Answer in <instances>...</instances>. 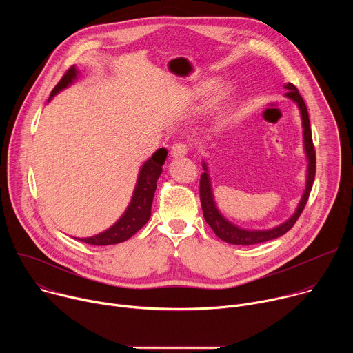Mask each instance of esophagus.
I'll use <instances>...</instances> for the list:
<instances>
[{"instance_id":"1","label":"esophagus","mask_w":353,"mask_h":353,"mask_svg":"<svg viewBox=\"0 0 353 353\" xmlns=\"http://www.w3.org/2000/svg\"><path fill=\"white\" fill-rule=\"evenodd\" d=\"M187 152H188V145L184 143V142H176L172 146V150H170V154L176 158L177 157H184V155H187Z\"/></svg>"}]
</instances>
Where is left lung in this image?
<instances>
[{"label":"left lung","instance_id":"8db88e82","mask_svg":"<svg viewBox=\"0 0 353 353\" xmlns=\"http://www.w3.org/2000/svg\"><path fill=\"white\" fill-rule=\"evenodd\" d=\"M285 88L288 89L286 96L289 99H292L293 102L297 103V106L300 109V114H301V123H303L305 149H306V155L309 159L306 190L303 192V196H301V199H300L296 212L285 223H282L274 229H270V230H244V229H240V228L232 225L229 221H226L219 214V211L214 203L210 177L207 173V168L204 165L205 172L201 174V180H199L201 207H203V212H204V218H205L207 223L211 226V229L215 232V234L226 243L239 244V245H251V244H259V243H264V241L276 239L293 228V225L296 223V221L299 219V216L301 215V212H303V210L307 204V199H309V195H310V191L313 187V181H314V176H316V150H314V145H313L310 120H309V113H307L305 100L300 96L297 88L293 83H288V85H285Z\"/></svg>","mask_w":353,"mask_h":353}]
</instances>
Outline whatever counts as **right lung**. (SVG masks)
Masks as SVG:
<instances>
[{"label": "right lung", "mask_w": 353, "mask_h": 353, "mask_svg": "<svg viewBox=\"0 0 353 353\" xmlns=\"http://www.w3.org/2000/svg\"><path fill=\"white\" fill-rule=\"evenodd\" d=\"M77 74L78 71L72 65L63 75L60 82L54 86L50 97H53L61 89L67 88L77 78ZM166 157H168V150L165 148H161L152 155V158H149L143 163L138 176V181L135 185L131 203L127 211L124 212V215L117 221V223H114L110 229H108L103 233L96 234L93 237H88V239H78V240L88 244H93V245H109V244H117V243L125 241L134 233H137L149 221L150 207H152L154 194L157 190V181L162 173V165L165 163Z\"/></svg>", "instance_id": "right-lung-1"}]
</instances>
